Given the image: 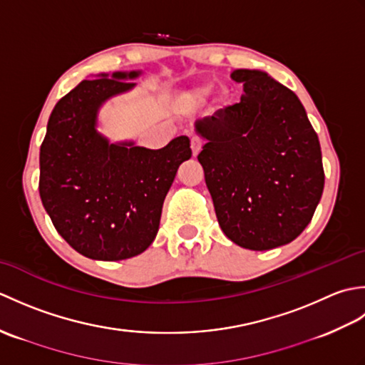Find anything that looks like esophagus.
Listing matches in <instances>:
<instances>
[{
	"mask_svg": "<svg viewBox=\"0 0 365 365\" xmlns=\"http://www.w3.org/2000/svg\"><path fill=\"white\" fill-rule=\"evenodd\" d=\"M202 145H204L202 139L197 138V136L191 138V150H192V155H195V157H197V153L202 150Z\"/></svg>",
	"mask_w": 365,
	"mask_h": 365,
	"instance_id": "obj_1",
	"label": "esophagus"
}]
</instances>
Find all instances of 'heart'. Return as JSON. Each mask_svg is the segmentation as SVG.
I'll return each instance as SVG.
<instances>
[{"instance_id": "1", "label": "heart", "mask_w": 365, "mask_h": 365, "mask_svg": "<svg viewBox=\"0 0 365 365\" xmlns=\"http://www.w3.org/2000/svg\"><path fill=\"white\" fill-rule=\"evenodd\" d=\"M212 86L210 84H197L182 92L175 100V106L178 110H195V108L204 105L205 100L212 96Z\"/></svg>"}]
</instances>
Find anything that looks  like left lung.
<instances>
[{"mask_svg":"<svg viewBox=\"0 0 365 365\" xmlns=\"http://www.w3.org/2000/svg\"><path fill=\"white\" fill-rule=\"evenodd\" d=\"M240 103L196 120L216 218L227 238L252 251L293 242L322 199L320 141L293 91L265 72L238 68Z\"/></svg>","mask_w":365,"mask_h":365,"instance_id":"1","label":"left lung"}]
</instances>
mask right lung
<instances>
[{"instance_id":"obj_1","label":"right lung","mask_w":365,"mask_h":365,"mask_svg":"<svg viewBox=\"0 0 365 365\" xmlns=\"http://www.w3.org/2000/svg\"><path fill=\"white\" fill-rule=\"evenodd\" d=\"M141 72L84 80L53 108L41 145L38 192L58 234L96 260L144 252L157 237L161 208L178 166L191 158L190 139L158 150L111 144L97 131L108 98L135 86Z\"/></svg>"}]
</instances>
